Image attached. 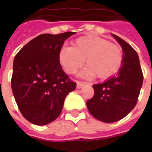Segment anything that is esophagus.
<instances>
[{"label":"esophagus","mask_w":152,"mask_h":152,"mask_svg":"<svg viewBox=\"0 0 152 152\" xmlns=\"http://www.w3.org/2000/svg\"><path fill=\"white\" fill-rule=\"evenodd\" d=\"M84 85H85V83H83V82H80V81H78V82H77V84H76V88L80 89V88H81Z\"/></svg>","instance_id":"obj_1"}]
</instances>
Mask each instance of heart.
<instances>
[{"instance_id":"heart-1","label":"heart","mask_w":152,"mask_h":152,"mask_svg":"<svg viewBox=\"0 0 152 152\" xmlns=\"http://www.w3.org/2000/svg\"><path fill=\"white\" fill-rule=\"evenodd\" d=\"M60 64L68 74L76 73L84 60L88 68L82 76L107 79L117 73L121 67V49L108 40L95 35H84L76 39L71 46H62L58 54Z\"/></svg>"}]
</instances>
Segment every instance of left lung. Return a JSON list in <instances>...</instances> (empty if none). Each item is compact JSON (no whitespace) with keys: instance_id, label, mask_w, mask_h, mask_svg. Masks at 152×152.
<instances>
[{"instance_id":"8db88e82","label":"left lung","mask_w":152,"mask_h":152,"mask_svg":"<svg viewBox=\"0 0 152 152\" xmlns=\"http://www.w3.org/2000/svg\"><path fill=\"white\" fill-rule=\"evenodd\" d=\"M112 35L122 48L121 68L106 82L93 85L94 96L87 102L91 114L106 123L120 121L133 110L144 80L137 51L122 39Z\"/></svg>"}]
</instances>
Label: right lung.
Wrapping results in <instances>:
<instances>
[{
	"label": "right lung",
	"instance_id": "obj_1",
	"mask_svg": "<svg viewBox=\"0 0 152 152\" xmlns=\"http://www.w3.org/2000/svg\"><path fill=\"white\" fill-rule=\"evenodd\" d=\"M75 34H40L15 55L12 90L22 115L32 124L47 125L57 119L65 97L76 88L58 58L64 41Z\"/></svg>",
	"mask_w": 152,
	"mask_h": 152
}]
</instances>
